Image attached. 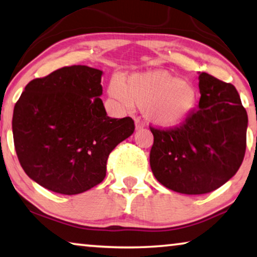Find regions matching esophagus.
I'll use <instances>...</instances> for the list:
<instances>
[{
  "label": "esophagus",
  "instance_id": "1",
  "mask_svg": "<svg viewBox=\"0 0 257 257\" xmlns=\"http://www.w3.org/2000/svg\"><path fill=\"white\" fill-rule=\"evenodd\" d=\"M145 127V123L143 121H141L140 119H137V120H135V128H136V130H141V129H143Z\"/></svg>",
  "mask_w": 257,
  "mask_h": 257
}]
</instances>
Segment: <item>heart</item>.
I'll list each match as a JSON object with an SVG mask.
<instances>
[{
	"mask_svg": "<svg viewBox=\"0 0 257 257\" xmlns=\"http://www.w3.org/2000/svg\"><path fill=\"white\" fill-rule=\"evenodd\" d=\"M108 95L130 109H144L146 117L164 128H174L189 119L197 105L198 95L190 83L167 71L132 73L122 80L113 79Z\"/></svg>",
	"mask_w": 257,
	"mask_h": 257,
	"instance_id": "obj_1",
	"label": "heart"
}]
</instances>
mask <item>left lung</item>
I'll return each instance as SVG.
<instances>
[{
    "instance_id": "left-lung-1",
    "label": "left lung",
    "mask_w": 257,
    "mask_h": 257,
    "mask_svg": "<svg viewBox=\"0 0 257 257\" xmlns=\"http://www.w3.org/2000/svg\"><path fill=\"white\" fill-rule=\"evenodd\" d=\"M199 108L180 128H151L150 165L167 189L203 194L233 177L246 151L248 116L231 83L199 73Z\"/></svg>"
}]
</instances>
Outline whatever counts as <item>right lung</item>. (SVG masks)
<instances>
[{
  "instance_id": "add662e5",
  "label": "right lung",
  "mask_w": 257,
  "mask_h": 257,
  "mask_svg": "<svg viewBox=\"0 0 257 257\" xmlns=\"http://www.w3.org/2000/svg\"><path fill=\"white\" fill-rule=\"evenodd\" d=\"M103 71L84 65L32 80L15 105V149L27 176L52 192L79 194L106 176V161L133 135L132 117L107 116Z\"/></svg>"
}]
</instances>
